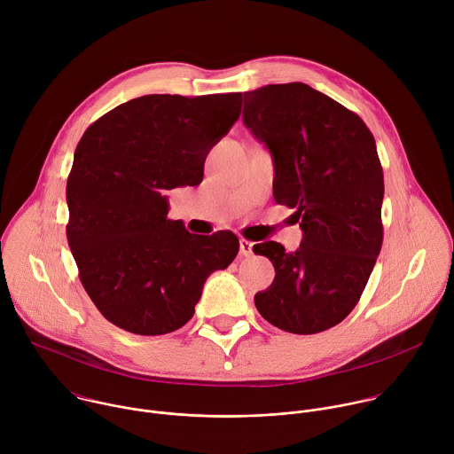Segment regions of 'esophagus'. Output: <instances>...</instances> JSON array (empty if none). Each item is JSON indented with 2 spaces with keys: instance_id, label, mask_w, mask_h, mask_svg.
Here are the masks:
<instances>
[{
  "instance_id": "1",
  "label": "esophagus",
  "mask_w": 454,
  "mask_h": 454,
  "mask_svg": "<svg viewBox=\"0 0 454 454\" xmlns=\"http://www.w3.org/2000/svg\"><path fill=\"white\" fill-rule=\"evenodd\" d=\"M240 254L242 256H249V254H253V242L251 240H247V239H240Z\"/></svg>"
}]
</instances>
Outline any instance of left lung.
<instances>
[{
	"mask_svg": "<svg viewBox=\"0 0 454 454\" xmlns=\"http://www.w3.org/2000/svg\"><path fill=\"white\" fill-rule=\"evenodd\" d=\"M242 120L275 160L273 196L302 219L303 240L254 244L275 280L258 312L293 334H317L357 305L382 246L384 177L373 135L350 109L303 82L244 93Z\"/></svg>",
	"mask_w": 454,
	"mask_h": 454,
	"instance_id": "obj_1",
	"label": "left lung"
}]
</instances>
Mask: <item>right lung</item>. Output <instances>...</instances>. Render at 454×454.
<instances>
[{
  "mask_svg": "<svg viewBox=\"0 0 454 454\" xmlns=\"http://www.w3.org/2000/svg\"><path fill=\"white\" fill-rule=\"evenodd\" d=\"M240 107V93L145 95L86 129L67 184V237L86 293L113 325L140 336L177 331L210 273L233 262L237 235L188 233L167 219L165 193L203 181Z\"/></svg>",
  "mask_w": 454,
  "mask_h": 454,
  "instance_id": "obj_1",
  "label": "right lung"
}]
</instances>
